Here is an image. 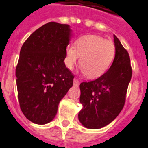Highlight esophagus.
Returning <instances> with one entry per match:
<instances>
[{"mask_svg":"<svg viewBox=\"0 0 148 148\" xmlns=\"http://www.w3.org/2000/svg\"><path fill=\"white\" fill-rule=\"evenodd\" d=\"M79 82L78 81V79H77V78H74V86H77L78 85H79Z\"/></svg>","mask_w":148,"mask_h":148,"instance_id":"34e87169","label":"esophagus"}]
</instances>
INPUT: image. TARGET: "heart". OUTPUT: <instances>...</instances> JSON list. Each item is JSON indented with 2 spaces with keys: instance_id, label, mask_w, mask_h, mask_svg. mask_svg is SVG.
I'll return each instance as SVG.
<instances>
[{
  "instance_id": "obj_1",
  "label": "heart",
  "mask_w": 148,
  "mask_h": 148,
  "mask_svg": "<svg viewBox=\"0 0 148 148\" xmlns=\"http://www.w3.org/2000/svg\"><path fill=\"white\" fill-rule=\"evenodd\" d=\"M115 53V47L111 41L97 35L83 36L76 40L74 47H67L65 64L71 70L80 56L82 72L96 78L106 72Z\"/></svg>"
}]
</instances>
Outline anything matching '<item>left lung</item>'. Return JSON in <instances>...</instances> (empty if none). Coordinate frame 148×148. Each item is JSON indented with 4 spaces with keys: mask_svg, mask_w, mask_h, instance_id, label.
Here are the masks:
<instances>
[{
    "mask_svg": "<svg viewBox=\"0 0 148 148\" xmlns=\"http://www.w3.org/2000/svg\"><path fill=\"white\" fill-rule=\"evenodd\" d=\"M115 56L110 69L100 77L79 85L83 109L78 118L85 127L100 129L110 124L124 106L132 77L127 51L114 35Z\"/></svg>",
    "mask_w": 148,
    "mask_h": 148,
    "instance_id": "obj_1",
    "label": "left lung"
}]
</instances>
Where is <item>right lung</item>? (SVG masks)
<instances>
[{
	"label": "right lung",
	"instance_id": "1",
	"mask_svg": "<svg viewBox=\"0 0 148 148\" xmlns=\"http://www.w3.org/2000/svg\"><path fill=\"white\" fill-rule=\"evenodd\" d=\"M68 24L48 22L23 44L15 70L21 110L28 120L45 124L56 116L58 105L73 86L74 75L65 67L71 36Z\"/></svg>",
	"mask_w": 148,
	"mask_h": 148
}]
</instances>
